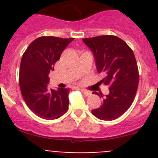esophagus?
I'll return each mask as SVG.
<instances>
[{
	"label": "esophagus",
	"instance_id": "1",
	"mask_svg": "<svg viewBox=\"0 0 158 158\" xmlns=\"http://www.w3.org/2000/svg\"><path fill=\"white\" fill-rule=\"evenodd\" d=\"M81 92L84 93V95H85V96H90V95H91V93H90L89 91H88V90H86V89H81Z\"/></svg>",
	"mask_w": 158,
	"mask_h": 158
}]
</instances>
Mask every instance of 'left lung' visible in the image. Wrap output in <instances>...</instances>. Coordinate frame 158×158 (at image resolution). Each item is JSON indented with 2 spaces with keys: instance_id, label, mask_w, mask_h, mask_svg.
I'll use <instances>...</instances> for the list:
<instances>
[{
  "instance_id": "8db88e82",
  "label": "left lung",
  "mask_w": 158,
  "mask_h": 158,
  "mask_svg": "<svg viewBox=\"0 0 158 158\" xmlns=\"http://www.w3.org/2000/svg\"><path fill=\"white\" fill-rule=\"evenodd\" d=\"M83 41L94 54L97 71L105 75L100 83L109 86L103 104L92 113L101 120L116 119L131 107L139 86V73L133 51L115 35L85 38ZM93 93L103 97L102 93Z\"/></svg>"
}]
</instances>
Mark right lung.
<instances>
[{
    "label": "right lung",
    "mask_w": 158,
    "mask_h": 158,
    "mask_svg": "<svg viewBox=\"0 0 158 158\" xmlns=\"http://www.w3.org/2000/svg\"><path fill=\"white\" fill-rule=\"evenodd\" d=\"M73 40L41 36L31 43L22 56L19 73L22 96L29 109L40 118L55 119L69 108V89L54 90L47 84L54 64Z\"/></svg>",
    "instance_id": "right-lung-1"
}]
</instances>
